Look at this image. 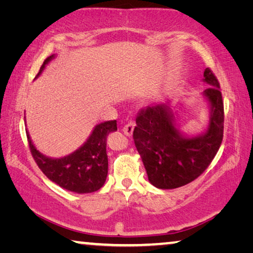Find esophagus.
Instances as JSON below:
<instances>
[{
	"mask_svg": "<svg viewBox=\"0 0 253 253\" xmlns=\"http://www.w3.org/2000/svg\"><path fill=\"white\" fill-rule=\"evenodd\" d=\"M133 127H134V124L133 123H127L126 126H124V127L122 129L123 133L127 135V137H130L133 133Z\"/></svg>",
	"mask_w": 253,
	"mask_h": 253,
	"instance_id": "1",
	"label": "esophagus"
}]
</instances>
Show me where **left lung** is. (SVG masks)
I'll list each match as a JSON object with an SVG mask.
<instances>
[{
  "instance_id": "1",
  "label": "left lung",
  "mask_w": 253,
  "mask_h": 253,
  "mask_svg": "<svg viewBox=\"0 0 253 253\" xmlns=\"http://www.w3.org/2000/svg\"><path fill=\"white\" fill-rule=\"evenodd\" d=\"M201 92L207 103L208 123L203 132L188 134L177 123L176 107L170 100L151 105L135 119V147L148 180L158 189H175L204 173L218 151L224 129V106L219 84L211 69H205ZM181 104V103H178Z\"/></svg>"
}]
</instances>
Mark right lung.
Instances as JSON below:
<instances>
[{
	"mask_svg": "<svg viewBox=\"0 0 253 253\" xmlns=\"http://www.w3.org/2000/svg\"><path fill=\"white\" fill-rule=\"evenodd\" d=\"M55 54H53L44 61L36 78L42 75L46 65L55 59ZM116 130L118 126L115 120L96 124L86 141L79 148L60 158L42 154L35 147L28 130L26 132L30 151L42 172L61 188L81 194L97 191L106 181L108 170L106 139L111 132Z\"/></svg>",
	"mask_w": 253,
	"mask_h": 253,
	"instance_id": "right-lung-1",
	"label": "right lung"
}]
</instances>
